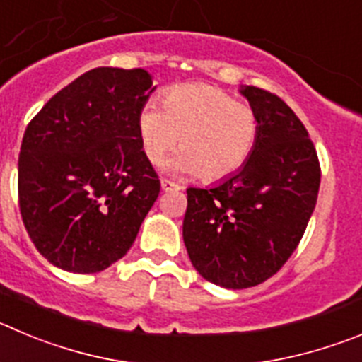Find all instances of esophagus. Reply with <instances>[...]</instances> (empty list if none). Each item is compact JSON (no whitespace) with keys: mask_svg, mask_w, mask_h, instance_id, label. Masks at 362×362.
<instances>
[{"mask_svg":"<svg viewBox=\"0 0 362 362\" xmlns=\"http://www.w3.org/2000/svg\"><path fill=\"white\" fill-rule=\"evenodd\" d=\"M160 185H162V189H164V191H180V185L178 184H175V182H171V180H168V178H164V180L160 182Z\"/></svg>","mask_w":362,"mask_h":362,"instance_id":"obj_1","label":"esophagus"}]
</instances>
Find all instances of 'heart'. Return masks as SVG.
I'll return each instance as SVG.
<instances>
[{"instance_id": "heart-1", "label": "heart", "mask_w": 362, "mask_h": 362, "mask_svg": "<svg viewBox=\"0 0 362 362\" xmlns=\"http://www.w3.org/2000/svg\"><path fill=\"white\" fill-rule=\"evenodd\" d=\"M162 105H146L139 114L141 144L151 164H160L178 141L182 153L173 168L182 173L219 180L246 164L259 137L252 105L205 83L173 87Z\"/></svg>"}]
</instances>
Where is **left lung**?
Returning a JSON list of instances; mask_svg holds the SVG:
<instances>
[{
  "label": "left lung",
  "mask_w": 362,
  "mask_h": 362,
  "mask_svg": "<svg viewBox=\"0 0 362 362\" xmlns=\"http://www.w3.org/2000/svg\"><path fill=\"white\" fill-rule=\"evenodd\" d=\"M259 116V137L239 173L212 189H187L184 243L192 266L227 289L259 286L293 255L316 207V148L286 101L241 89Z\"/></svg>",
  "instance_id": "obj_1"
}]
</instances>
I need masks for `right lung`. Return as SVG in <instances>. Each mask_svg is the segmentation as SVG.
<instances>
[{
    "instance_id": "add662e5",
    "label": "right lung",
    "mask_w": 362,
    "mask_h": 362,
    "mask_svg": "<svg viewBox=\"0 0 362 362\" xmlns=\"http://www.w3.org/2000/svg\"><path fill=\"white\" fill-rule=\"evenodd\" d=\"M151 76L96 67L55 94L26 127L19 211L42 257L71 273L109 268L134 245L160 192L139 114Z\"/></svg>"
}]
</instances>
